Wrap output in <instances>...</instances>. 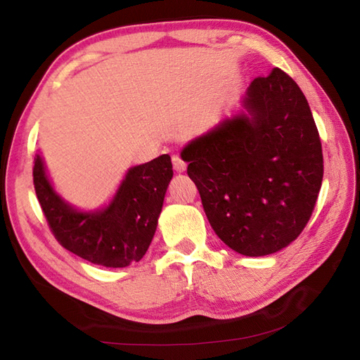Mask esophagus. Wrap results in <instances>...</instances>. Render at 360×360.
Returning <instances> with one entry per match:
<instances>
[{"label": "esophagus", "instance_id": "34e87169", "mask_svg": "<svg viewBox=\"0 0 360 360\" xmlns=\"http://www.w3.org/2000/svg\"><path fill=\"white\" fill-rule=\"evenodd\" d=\"M172 160H173V167H174L176 172H178V173L184 172V169H186V162L182 160L181 155H173Z\"/></svg>", "mask_w": 360, "mask_h": 360}]
</instances>
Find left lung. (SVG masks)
<instances>
[{
  "instance_id": "left-lung-1",
  "label": "left lung",
  "mask_w": 360,
  "mask_h": 360,
  "mask_svg": "<svg viewBox=\"0 0 360 360\" xmlns=\"http://www.w3.org/2000/svg\"><path fill=\"white\" fill-rule=\"evenodd\" d=\"M246 114L193 139L181 157L225 245L259 257L290 245L311 217L324 158L297 82L273 68L249 85Z\"/></svg>"
}]
</instances>
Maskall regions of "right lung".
<instances>
[{"label":"right lung","instance_id":"add662e5","mask_svg":"<svg viewBox=\"0 0 360 360\" xmlns=\"http://www.w3.org/2000/svg\"><path fill=\"white\" fill-rule=\"evenodd\" d=\"M172 178V157L163 154L130 168L108 208L79 212L53 192L39 155L33 167L36 197L56 240L79 257L111 268L143 259L154 238Z\"/></svg>","mask_w":360,"mask_h":360}]
</instances>
